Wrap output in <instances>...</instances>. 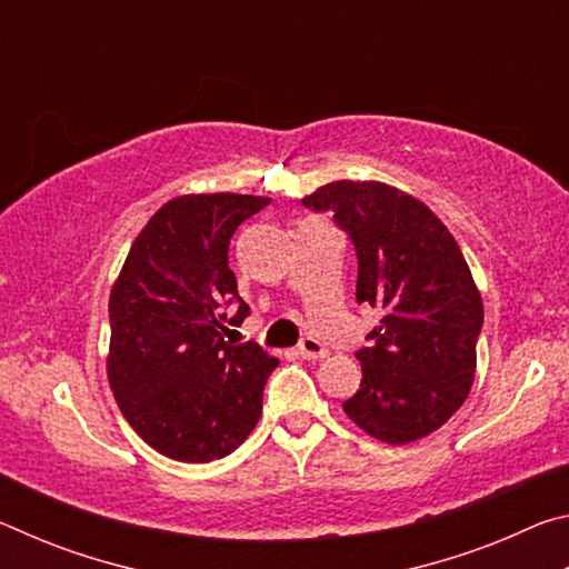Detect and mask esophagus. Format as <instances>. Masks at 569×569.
<instances>
[{
  "label": "esophagus",
  "instance_id": "34e87169",
  "mask_svg": "<svg viewBox=\"0 0 569 569\" xmlns=\"http://www.w3.org/2000/svg\"><path fill=\"white\" fill-rule=\"evenodd\" d=\"M298 353H301L308 361H321L329 356V349H326L319 339H311V336H308V339H303L301 346H298Z\"/></svg>",
  "mask_w": 569,
  "mask_h": 569
}]
</instances>
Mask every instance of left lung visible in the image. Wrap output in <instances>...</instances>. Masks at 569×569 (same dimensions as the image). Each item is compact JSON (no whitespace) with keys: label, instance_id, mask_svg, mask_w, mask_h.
<instances>
[{"label":"left lung","instance_id":"obj_1","mask_svg":"<svg viewBox=\"0 0 569 569\" xmlns=\"http://www.w3.org/2000/svg\"><path fill=\"white\" fill-rule=\"evenodd\" d=\"M303 206L333 210L359 258L356 301L381 316L356 353L363 379L346 417L387 445L429 437L469 397L485 321L455 236L419 198L379 180H333Z\"/></svg>","mask_w":569,"mask_h":569}]
</instances>
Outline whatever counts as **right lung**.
Masks as SVG:
<instances>
[{"label": "right lung", "mask_w": 569, "mask_h": 569, "mask_svg": "<svg viewBox=\"0 0 569 569\" xmlns=\"http://www.w3.org/2000/svg\"><path fill=\"white\" fill-rule=\"evenodd\" d=\"M271 198L190 192L168 200L124 258L110 291L108 381L142 441L178 461L230 455L256 429L276 359L258 343L226 341L243 321L228 246ZM239 311L228 320L224 306Z\"/></svg>", "instance_id": "right-lung-1"}]
</instances>
